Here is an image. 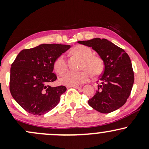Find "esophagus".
Instances as JSON below:
<instances>
[{
  "label": "esophagus",
  "mask_w": 149,
  "mask_h": 149,
  "mask_svg": "<svg viewBox=\"0 0 149 149\" xmlns=\"http://www.w3.org/2000/svg\"><path fill=\"white\" fill-rule=\"evenodd\" d=\"M82 86H83L82 85H74V86H72V87L76 89H80L82 88Z\"/></svg>",
  "instance_id": "esophagus-1"
}]
</instances>
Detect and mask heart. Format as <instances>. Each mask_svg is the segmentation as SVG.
Instances as JSON below:
<instances>
[{"label": "heart", "mask_w": 149, "mask_h": 149, "mask_svg": "<svg viewBox=\"0 0 149 149\" xmlns=\"http://www.w3.org/2000/svg\"><path fill=\"white\" fill-rule=\"evenodd\" d=\"M73 55L82 59L80 69H85L80 72H68L60 78V83L66 86H74L88 81L90 73L92 76H100L104 70V61L99 56L93 55L92 51L87 46L78 45L71 50ZM53 67L57 75L61 76L67 71V64L64 55L59 56L53 64Z\"/></svg>", "instance_id": "heart-1"}]
</instances>
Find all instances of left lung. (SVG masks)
<instances>
[{"mask_svg":"<svg viewBox=\"0 0 149 149\" xmlns=\"http://www.w3.org/2000/svg\"><path fill=\"white\" fill-rule=\"evenodd\" d=\"M78 43L91 47L104 64L97 91L88 100V104L102 113L117 110L127 102L134 83V71L129 55L105 38H96Z\"/></svg>","mask_w":149,"mask_h":149,"instance_id":"obj_1","label":"left lung"}]
</instances>
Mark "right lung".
<instances>
[{
  "label": "right lung",
  "mask_w": 149,
  "mask_h": 149,
  "mask_svg": "<svg viewBox=\"0 0 149 149\" xmlns=\"http://www.w3.org/2000/svg\"><path fill=\"white\" fill-rule=\"evenodd\" d=\"M70 47L62 44H42L23 49L17 56L10 68V91L26 111L41 116L59 104L66 88L49 85L57 80L52 73L53 64Z\"/></svg>",
  "instance_id": "1"
}]
</instances>
